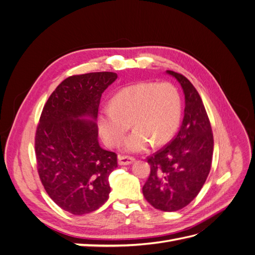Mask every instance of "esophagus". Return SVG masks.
<instances>
[{
    "label": "esophagus",
    "mask_w": 255,
    "mask_h": 255,
    "mask_svg": "<svg viewBox=\"0 0 255 255\" xmlns=\"http://www.w3.org/2000/svg\"><path fill=\"white\" fill-rule=\"evenodd\" d=\"M135 160L134 157L132 156H123V155H120L118 157V163L120 166H127V165H130L133 163V161Z\"/></svg>",
    "instance_id": "obj_1"
}]
</instances>
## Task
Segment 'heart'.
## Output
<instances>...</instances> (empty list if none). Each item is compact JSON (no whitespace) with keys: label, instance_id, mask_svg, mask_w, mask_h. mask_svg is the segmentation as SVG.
<instances>
[{"label":"heart","instance_id":"obj_1","mask_svg":"<svg viewBox=\"0 0 255 255\" xmlns=\"http://www.w3.org/2000/svg\"><path fill=\"white\" fill-rule=\"evenodd\" d=\"M181 96L169 82H141L120 89L113 104L104 105L98 115V128L103 140L118 145L130 128H136L125 140L128 152H140L153 141L168 142L180 126Z\"/></svg>","mask_w":255,"mask_h":255}]
</instances>
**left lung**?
Wrapping results in <instances>:
<instances>
[{
    "label": "left lung",
    "instance_id": "left-lung-1",
    "mask_svg": "<svg viewBox=\"0 0 255 255\" xmlns=\"http://www.w3.org/2000/svg\"><path fill=\"white\" fill-rule=\"evenodd\" d=\"M166 72L183 89L184 118L171 142L148 157L151 172L142 194L156 210L175 212L188 205L204 185L212 166L214 138L210 119L194 85L180 73Z\"/></svg>",
    "mask_w": 255,
    "mask_h": 255
}]
</instances>
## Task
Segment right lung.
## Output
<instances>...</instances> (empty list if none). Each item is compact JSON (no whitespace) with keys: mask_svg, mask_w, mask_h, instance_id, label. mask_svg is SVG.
Wrapping results in <instances>:
<instances>
[{"mask_svg":"<svg viewBox=\"0 0 255 255\" xmlns=\"http://www.w3.org/2000/svg\"><path fill=\"white\" fill-rule=\"evenodd\" d=\"M117 78L114 72L69 76L40 116L35 137L38 173L50 198L73 215L98 210L110 196L117 154L100 146L96 121L101 96Z\"/></svg>","mask_w":255,"mask_h":255,"instance_id":"add662e5","label":"right lung"}]
</instances>
